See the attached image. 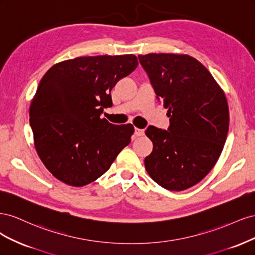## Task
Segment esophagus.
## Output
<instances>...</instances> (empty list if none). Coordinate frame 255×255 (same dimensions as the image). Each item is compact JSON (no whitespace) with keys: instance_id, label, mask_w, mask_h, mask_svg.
<instances>
[{"instance_id":"34e87169","label":"esophagus","mask_w":255,"mask_h":255,"mask_svg":"<svg viewBox=\"0 0 255 255\" xmlns=\"http://www.w3.org/2000/svg\"><path fill=\"white\" fill-rule=\"evenodd\" d=\"M143 134H144V129L135 128V135L136 136H143Z\"/></svg>"}]
</instances>
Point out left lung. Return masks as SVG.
Here are the masks:
<instances>
[{"mask_svg": "<svg viewBox=\"0 0 255 255\" xmlns=\"http://www.w3.org/2000/svg\"><path fill=\"white\" fill-rule=\"evenodd\" d=\"M170 120L168 130H145L153 150L144 158L146 172L168 190H185L210 172L229 130L225 92L211 72L187 54L150 53L138 56Z\"/></svg>", "mask_w": 255, "mask_h": 255, "instance_id": "8db88e82", "label": "left lung"}]
</instances>
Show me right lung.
<instances>
[{
    "label": "right lung",
    "instance_id": "1",
    "mask_svg": "<svg viewBox=\"0 0 255 255\" xmlns=\"http://www.w3.org/2000/svg\"><path fill=\"white\" fill-rule=\"evenodd\" d=\"M138 65L133 54L60 61L43 75L29 106L34 144L45 168L74 187L96 181L130 142L132 125L101 118L111 91Z\"/></svg>",
    "mask_w": 255,
    "mask_h": 255
}]
</instances>
